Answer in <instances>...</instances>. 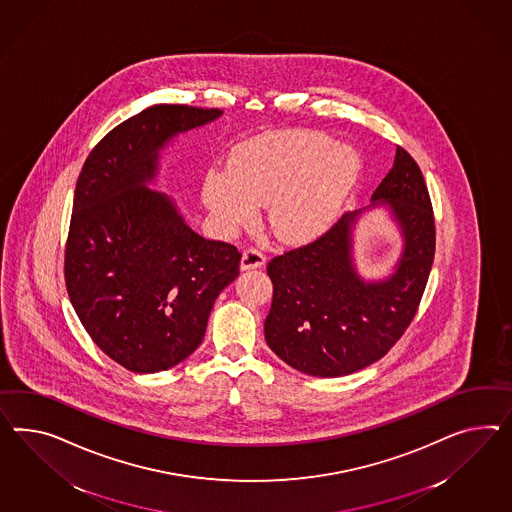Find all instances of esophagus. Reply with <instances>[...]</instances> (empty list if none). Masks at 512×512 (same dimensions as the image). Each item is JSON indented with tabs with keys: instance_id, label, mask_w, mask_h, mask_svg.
I'll return each mask as SVG.
<instances>
[{
	"instance_id": "obj_1",
	"label": "esophagus",
	"mask_w": 512,
	"mask_h": 512,
	"mask_svg": "<svg viewBox=\"0 0 512 512\" xmlns=\"http://www.w3.org/2000/svg\"><path fill=\"white\" fill-rule=\"evenodd\" d=\"M266 263V255L263 251H259L257 248H248L242 255V261H240V268L242 270H253V268H261Z\"/></svg>"
}]
</instances>
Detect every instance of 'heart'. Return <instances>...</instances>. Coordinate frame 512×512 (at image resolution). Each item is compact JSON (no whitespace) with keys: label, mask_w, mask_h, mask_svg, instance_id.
I'll use <instances>...</instances> for the list:
<instances>
[{"label":"heart","mask_w":512,"mask_h":512,"mask_svg":"<svg viewBox=\"0 0 512 512\" xmlns=\"http://www.w3.org/2000/svg\"><path fill=\"white\" fill-rule=\"evenodd\" d=\"M360 171L358 154L317 132L277 130L236 147L229 167L205 175L203 201L221 235L257 218L281 240L302 242L328 227Z\"/></svg>","instance_id":"1"}]
</instances>
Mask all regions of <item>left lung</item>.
Segmentation results:
<instances>
[{"label":"left lung","mask_w":512,"mask_h":512,"mask_svg":"<svg viewBox=\"0 0 512 512\" xmlns=\"http://www.w3.org/2000/svg\"><path fill=\"white\" fill-rule=\"evenodd\" d=\"M371 199L391 208L401 225L404 251L393 276L378 283L358 276L350 235L360 212H348L317 240L268 263L274 296L264 337L300 373L333 378L369 367L417 313L434 261L436 225L423 173L402 147Z\"/></svg>","instance_id":"obj_1"}]
</instances>
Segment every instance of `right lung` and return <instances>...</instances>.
Masks as SVG:
<instances>
[{"label":"right lung","instance_id":"obj_1","mask_svg":"<svg viewBox=\"0 0 512 512\" xmlns=\"http://www.w3.org/2000/svg\"><path fill=\"white\" fill-rule=\"evenodd\" d=\"M218 108L160 104L115 126L76 182L65 248L70 304L95 345L132 373H158L201 345L210 309L242 253L194 233L175 203L145 188L158 151Z\"/></svg>","mask_w":512,"mask_h":512}]
</instances>
